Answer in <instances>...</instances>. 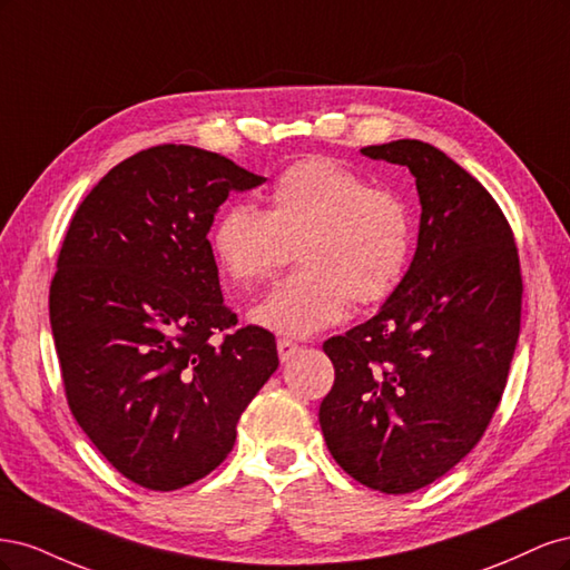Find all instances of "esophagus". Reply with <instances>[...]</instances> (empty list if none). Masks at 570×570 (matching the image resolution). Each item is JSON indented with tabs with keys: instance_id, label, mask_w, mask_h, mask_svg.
<instances>
[{
	"instance_id": "1",
	"label": "esophagus",
	"mask_w": 570,
	"mask_h": 570,
	"mask_svg": "<svg viewBox=\"0 0 570 570\" xmlns=\"http://www.w3.org/2000/svg\"><path fill=\"white\" fill-rule=\"evenodd\" d=\"M297 352H299V344L297 342H292L287 337L278 340V356H281V361H289Z\"/></svg>"
}]
</instances>
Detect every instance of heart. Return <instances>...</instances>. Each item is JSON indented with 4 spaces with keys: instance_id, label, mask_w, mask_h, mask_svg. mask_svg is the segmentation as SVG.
Wrapping results in <instances>:
<instances>
[{
    "instance_id": "1",
    "label": "heart",
    "mask_w": 570,
    "mask_h": 570,
    "mask_svg": "<svg viewBox=\"0 0 570 570\" xmlns=\"http://www.w3.org/2000/svg\"><path fill=\"white\" fill-rule=\"evenodd\" d=\"M212 247L237 283L271 281L299 247L302 271L252 308L271 333L306 337L358 304L385 302L404 281L413 218L402 197L331 159L292 164L271 189V209L235 202L218 216Z\"/></svg>"
}]
</instances>
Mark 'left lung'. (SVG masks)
Wrapping results in <instances>:
<instances>
[{
  "instance_id": "left-lung-1",
  "label": "left lung",
  "mask_w": 570,
  "mask_h": 570,
  "mask_svg": "<svg viewBox=\"0 0 570 570\" xmlns=\"http://www.w3.org/2000/svg\"><path fill=\"white\" fill-rule=\"evenodd\" d=\"M361 154L416 178L419 243L377 314L323 344L335 385L318 421L344 473L406 494L454 469L502 400L521 333V264L502 209L444 151L394 140Z\"/></svg>"
}]
</instances>
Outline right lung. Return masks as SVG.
<instances>
[{
    "label": "right lung",
    "mask_w": 570,
    "mask_h": 570,
    "mask_svg": "<svg viewBox=\"0 0 570 570\" xmlns=\"http://www.w3.org/2000/svg\"><path fill=\"white\" fill-rule=\"evenodd\" d=\"M220 154L161 145L82 199L49 287L73 419L118 473L170 492L233 450L243 411L278 368L275 337L223 304L209 230L230 193L264 185Z\"/></svg>",
    "instance_id": "right-lung-1"
}]
</instances>
